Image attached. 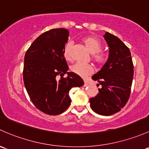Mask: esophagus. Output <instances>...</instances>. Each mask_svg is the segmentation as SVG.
Listing matches in <instances>:
<instances>
[{"label": "esophagus", "mask_w": 149, "mask_h": 149, "mask_svg": "<svg viewBox=\"0 0 149 149\" xmlns=\"http://www.w3.org/2000/svg\"><path fill=\"white\" fill-rule=\"evenodd\" d=\"M88 86V84L86 81H84V86Z\"/></svg>", "instance_id": "34e87169"}]
</instances>
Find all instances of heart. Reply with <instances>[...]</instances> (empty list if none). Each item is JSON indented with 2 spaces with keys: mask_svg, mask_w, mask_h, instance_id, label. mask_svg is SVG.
Returning <instances> with one entry per match:
<instances>
[{
  "mask_svg": "<svg viewBox=\"0 0 149 149\" xmlns=\"http://www.w3.org/2000/svg\"><path fill=\"white\" fill-rule=\"evenodd\" d=\"M82 42L88 51L92 54V60L97 65L103 66L108 62L109 59V54L106 51H101L102 43L97 38L94 36L84 37L82 39ZM70 48H71V43H68L65 44L63 48V56L67 61H70L71 59ZM70 70L81 77H86L93 73V65L88 63H76L70 67Z\"/></svg>",
  "mask_w": 149,
  "mask_h": 149,
  "instance_id": "heart-1",
  "label": "heart"
}]
</instances>
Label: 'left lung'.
<instances>
[{"label":"left lung","mask_w":149,"mask_h":149,"mask_svg":"<svg viewBox=\"0 0 149 149\" xmlns=\"http://www.w3.org/2000/svg\"><path fill=\"white\" fill-rule=\"evenodd\" d=\"M105 40L109 46V59L99 71L92 76L97 81L98 95L90 99L91 108L96 113L110 116L126 104L131 94L134 64L131 52L118 38L106 32Z\"/></svg>","instance_id":"1"}]
</instances>
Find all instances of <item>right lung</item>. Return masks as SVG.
Returning <instances> with one entry per match:
<instances>
[{
    "label": "right lung",
    "mask_w": 149,
    "mask_h": 149,
    "mask_svg": "<svg viewBox=\"0 0 149 149\" xmlns=\"http://www.w3.org/2000/svg\"><path fill=\"white\" fill-rule=\"evenodd\" d=\"M68 36L67 29L49 30L39 36L25 54V87L36 107L48 115L65 111L70 104L69 91L84 84L79 75L67 72L68 66L63 48ZM65 73L68 76L63 77ZM58 75L60 79L57 77Z\"/></svg>",
    "instance_id": "add662e5"
}]
</instances>
